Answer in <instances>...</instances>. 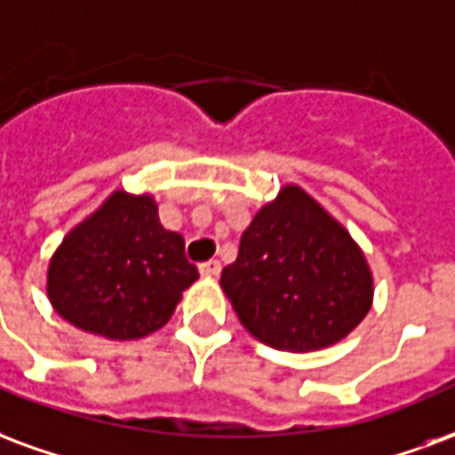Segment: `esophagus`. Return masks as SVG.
Instances as JSON below:
<instances>
[{
	"mask_svg": "<svg viewBox=\"0 0 455 455\" xmlns=\"http://www.w3.org/2000/svg\"><path fill=\"white\" fill-rule=\"evenodd\" d=\"M200 272L204 277H217L219 272H221V262L219 260H207L200 265Z\"/></svg>",
	"mask_w": 455,
	"mask_h": 455,
	"instance_id": "1",
	"label": "esophagus"
}]
</instances>
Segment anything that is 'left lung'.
I'll use <instances>...</instances> for the list:
<instances>
[{
    "instance_id": "left-lung-1",
    "label": "left lung",
    "mask_w": 455,
    "mask_h": 455,
    "mask_svg": "<svg viewBox=\"0 0 455 455\" xmlns=\"http://www.w3.org/2000/svg\"><path fill=\"white\" fill-rule=\"evenodd\" d=\"M221 289L245 331L284 352L331 347L364 321L373 299L359 245L296 185L255 214Z\"/></svg>"
}]
</instances>
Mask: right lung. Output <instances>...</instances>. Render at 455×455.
Listing matches in <instances>:
<instances>
[{
	"instance_id": "obj_1",
	"label": "right lung",
	"mask_w": 455,
	"mask_h": 455,
	"mask_svg": "<svg viewBox=\"0 0 455 455\" xmlns=\"http://www.w3.org/2000/svg\"><path fill=\"white\" fill-rule=\"evenodd\" d=\"M197 277L183 236L161 227L154 197L117 190L57 248L48 296L82 331L137 339L166 325Z\"/></svg>"
}]
</instances>
